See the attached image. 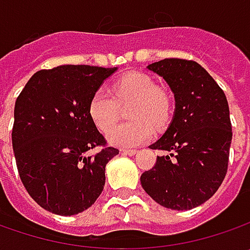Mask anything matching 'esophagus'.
<instances>
[{"mask_svg":"<svg viewBox=\"0 0 250 250\" xmlns=\"http://www.w3.org/2000/svg\"><path fill=\"white\" fill-rule=\"evenodd\" d=\"M124 154H126V156H135L136 153H138V150H135V149H122L121 150Z\"/></svg>","mask_w":250,"mask_h":250,"instance_id":"34e87169","label":"esophagus"}]
</instances>
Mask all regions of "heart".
Returning <instances> with one entry per match:
<instances>
[{
	"label": "heart",
	"instance_id": "heart-1",
	"mask_svg": "<svg viewBox=\"0 0 250 250\" xmlns=\"http://www.w3.org/2000/svg\"><path fill=\"white\" fill-rule=\"evenodd\" d=\"M133 101L129 117L133 121L118 124L107 132V140L114 146L135 147L153 136V124L163 128L171 118L172 103L167 91L157 87L154 79L142 72L128 73L114 83L112 93L99 89L89 103V114L101 130L112 126L120 117V103Z\"/></svg>",
	"mask_w": 250,
	"mask_h": 250
}]
</instances>
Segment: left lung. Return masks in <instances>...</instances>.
Instances as JSON below:
<instances>
[{"label": "left lung", "instance_id": "8db88e82", "mask_svg": "<svg viewBox=\"0 0 250 250\" xmlns=\"http://www.w3.org/2000/svg\"><path fill=\"white\" fill-rule=\"evenodd\" d=\"M147 69L167 82L175 110L167 130L150 146L166 156H157L140 184L160 206L190 210L213 196L226 177L232 140L228 101L195 61L166 58Z\"/></svg>", "mask_w": 250, "mask_h": 250}]
</instances>
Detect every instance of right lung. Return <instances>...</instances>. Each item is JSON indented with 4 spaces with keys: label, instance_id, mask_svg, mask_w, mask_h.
<instances>
[{
    "label": "right lung",
    "instance_id": "right-lung-1",
    "mask_svg": "<svg viewBox=\"0 0 250 250\" xmlns=\"http://www.w3.org/2000/svg\"><path fill=\"white\" fill-rule=\"evenodd\" d=\"M117 68L60 65L36 72L16 99L14 147L19 177L37 205L58 216L87 210L105 184V166L120 151L89 114L91 96ZM103 149L94 156L88 151Z\"/></svg>",
    "mask_w": 250,
    "mask_h": 250
}]
</instances>
